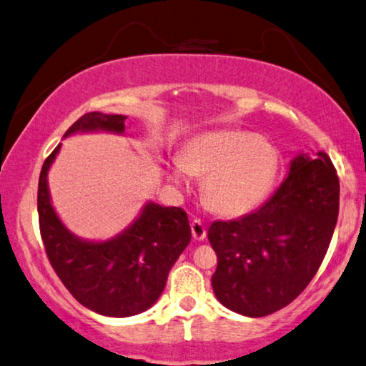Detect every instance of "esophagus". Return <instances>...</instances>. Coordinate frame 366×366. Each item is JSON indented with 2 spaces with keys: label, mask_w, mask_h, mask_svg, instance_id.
<instances>
[{
  "label": "esophagus",
  "mask_w": 366,
  "mask_h": 366,
  "mask_svg": "<svg viewBox=\"0 0 366 366\" xmlns=\"http://www.w3.org/2000/svg\"><path fill=\"white\" fill-rule=\"evenodd\" d=\"M206 232H207L206 226L202 224L201 219H193V222H191V234H193V239L204 240Z\"/></svg>",
  "instance_id": "1"
}]
</instances>
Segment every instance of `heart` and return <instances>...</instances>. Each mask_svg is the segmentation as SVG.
<instances>
[{"instance_id":"b5f03b06","label":"heart","mask_w":366,"mask_h":366,"mask_svg":"<svg viewBox=\"0 0 366 366\" xmlns=\"http://www.w3.org/2000/svg\"><path fill=\"white\" fill-rule=\"evenodd\" d=\"M193 173H207L204 196L217 212L240 216L267 198L278 173V154L255 134L207 132L187 145L170 178L184 187Z\"/></svg>"}]
</instances>
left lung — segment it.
<instances>
[{
    "label": "left lung",
    "mask_w": 366,
    "mask_h": 366,
    "mask_svg": "<svg viewBox=\"0 0 366 366\" xmlns=\"http://www.w3.org/2000/svg\"><path fill=\"white\" fill-rule=\"evenodd\" d=\"M340 183L325 152L291 162L288 177L257 211L207 229L221 305L263 317L293 302L327 254L339 216Z\"/></svg>",
    "instance_id": "left-lung-1"
}]
</instances>
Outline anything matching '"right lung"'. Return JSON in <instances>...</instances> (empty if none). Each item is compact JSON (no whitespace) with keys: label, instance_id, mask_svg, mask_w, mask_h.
I'll list each match as a JSON object with an SVG mask.
<instances>
[{"label":"right lung","instance_id":"right-lung-1","mask_svg":"<svg viewBox=\"0 0 366 366\" xmlns=\"http://www.w3.org/2000/svg\"><path fill=\"white\" fill-rule=\"evenodd\" d=\"M126 116L88 112L65 136L78 131L122 132ZM60 145L44 162L37 189L39 229L50 265L71 296L92 311L109 317L144 312L159 300L168 272L191 240L182 207L149 202L142 214L116 239L86 242L66 230L49 198L47 172Z\"/></svg>","mask_w":366,"mask_h":366}]
</instances>
